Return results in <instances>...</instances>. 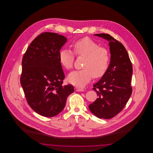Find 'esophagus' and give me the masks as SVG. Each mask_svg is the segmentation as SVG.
<instances>
[{
  "mask_svg": "<svg viewBox=\"0 0 153 153\" xmlns=\"http://www.w3.org/2000/svg\"><path fill=\"white\" fill-rule=\"evenodd\" d=\"M74 90L76 91H79V92H81V91H84V89L83 88H81L77 87H74Z\"/></svg>",
  "mask_w": 153,
  "mask_h": 153,
  "instance_id": "obj_1",
  "label": "esophagus"
}]
</instances>
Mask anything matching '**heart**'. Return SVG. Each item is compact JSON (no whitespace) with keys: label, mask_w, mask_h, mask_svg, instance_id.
<instances>
[{"label":"heart","mask_w":153,"mask_h":153,"mask_svg":"<svg viewBox=\"0 0 153 153\" xmlns=\"http://www.w3.org/2000/svg\"><path fill=\"white\" fill-rule=\"evenodd\" d=\"M73 51L77 57H84L83 69L75 71L68 77V81L74 85L83 87L93 77L100 79L107 72L109 66L110 56L108 51L92 39L85 36L72 45ZM75 55L70 50L61 49L59 53L60 64L66 69L73 68Z\"/></svg>","instance_id":"1"}]
</instances>
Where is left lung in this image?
<instances>
[{
    "mask_svg": "<svg viewBox=\"0 0 153 153\" xmlns=\"http://www.w3.org/2000/svg\"><path fill=\"white\" fill-rule=\"evenodd\" d=\"M95 35L109 41L111 61L107 72L94 85L98 98L89 108L97 117L109 119L123 110L131 96L132 66L123 44L108 34Z\"/></svg>",
    "mask_w": 153,
    "mask_h": 153,
    "instance_id": "1",
    "label": "left lung"
}]
</instances>
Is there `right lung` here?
Returning a JSON list of instances; mask_svg holds the SVG:
<instances>
[{
	"label": "right lung",
	"instance_id": "right-lung-1",
	"mask_svg": "<svg viewBox=\"0 0 153 153\" xmlns=\"http://www.w3.org/2000/svg\"><path fill=\"white\" fill-rule=\"evenodd\" d=\"M67 41L57 33L45 32L31 42L22 58L21 84L30 107L37 114L53 117L65 106L72 85H64L65 74L59 60Z\"/></svg>",
	"mask_w": 153,
	"mask_h": 153
}]
</instances>
